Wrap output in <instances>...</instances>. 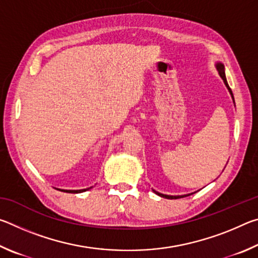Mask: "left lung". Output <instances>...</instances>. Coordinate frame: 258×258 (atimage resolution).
Here are the masks:
<instances>
[{
  "label": "left lung",
  "mask_w": 258,
  "mask_h": 258,
  "mask_svg": "<svg viewBox=\"0 0 258 258\" xmlns=\"http://www.w3.org/2000/svg\"><path fill=\"white\" fill-rule=\"evenodd\" d=\"M216 68H217V71H218V74H220V76L222 77V80L224 81V84H225L226 87H228V89H229L231 95H232V99H233V102H234V98H233L232 91H231L230 86H229V84H228V82H226V77H225V73H224V66H223V64H222L221 62H218V63L216 64ZM154 192H155V194L158 195V196H160V197L167 198V199H177V198H183V197H186V196H190V195H185V196H167V195L159 194V192H157V191H155V190H154Z\"/></svg>",
  "instance_id": "8db88e82"
}]
</instances>
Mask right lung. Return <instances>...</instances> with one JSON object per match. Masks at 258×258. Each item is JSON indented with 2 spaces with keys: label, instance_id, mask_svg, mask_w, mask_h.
<instances>
[{
  "label": "right lung",
  "instance_id": "obj_1",
  "mask_svg": "<svg viewBox=\"0 0 258 258\" xmlns=\"http://www.w3.org/2000/svg\"><path fill=\"white\" fill-rule=\"evenodd\" d=\"M89 189H83V190H60V191H64V192H69V194H80V192H84Z\"/></svg>",
  "mask_w": 258,
  "mask_h": 258
}]
</instances>
